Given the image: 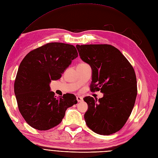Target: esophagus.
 Returning <instances> with one entry per match:
<instances>
[{"mask_svg":"<svg viewBox=\"0 0 158 158\" xmlns=\"http://www.w3.org/2000/svg\"><path fill=\"white\" fill-rule=\"evenodd\" d=\"M77 100L78 102H80L81 101H83V98H81V97H80V96H77Z\"/></svg>","mask_w":158,"mask_h":158,"instance_id":"esophagus-1","label":"esophagus"}]
</instances>
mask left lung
<instances>
[{
  "instance_id": "left-lung-1",
  "label": "left lung",
  "mask_w": 158,
  "mask_h": 158,
  "mask_svg": "<svg viewBox=\"0 0 158 158\" xmlns=\"http://www.w3.org/2000/svg\"><path fill=\"white\" fill-rule=\"evenodd\" d=\"M80 58L92 68L90 90L102 98H83L88 104L84 118L93 131L109 135L119 131L128 119L137 94L135 71L118 48L107 44L77 45Z\"/></svg>"
}]
</instances>
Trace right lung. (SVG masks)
I'll return each instance as SVG.
<instances>
[{
    "label": "right lung",
    "mask_w": 158,
    "mask_h": 158,
    "mask_svg": "<svg viewBox=\"0 0 158 158\" xmlns=\"http://www.w3.org/2000/svg\"><path fill=\"white\" fill-rule=\"evenodd\" d=\"M77 57L75 46L52 42L30 51L20 63L15 94L20 113L33 128L47 130L57 126L67 109L78 102L72 94L57 98L49 86Z\"/></svg>",
    "instance_id": "add662e5"
}]
</instances>
